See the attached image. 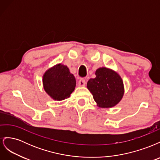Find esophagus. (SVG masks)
<instances>
[{
	"label": "esophagus",
	"instance_id": "esophagus-1",
	"mask_svg": "<svg viewBox=\"0 0 160 160\" xmlns=\"http://www.w3.org/2000/svg\"><path fill=\"white\" fill-rule=\"evenodd\" d=\"M78 84H79V87H84L86 84V81L83 79H81L78 82Z\"/></svg>",
	"mask_w": 160,
	"mask_h": 160
}]
</instances>
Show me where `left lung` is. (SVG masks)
Wrapping results in <instances>:
<instances>
[{
  "instance_id": "obj_1",
  "label": "left lung",
  "mask_w": 160,
  "mask_h": 160,
  "mask_svg": "<svg viewBox=\"0 0 160 160\" xmlns=\"http://www.w3.org/2000/svg\"><path fill=\"white\" fill-rule=\"evenodd\" d=\"M95 75L94 79L88 81L87 88L93 95L97 105L101 108H111L118 105L124 94L122 77L107 67L97 69Z\"/></svg>"
}]
</instances>
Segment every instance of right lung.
Returning a JSON list of instances; mask_svg holds the SVG:
<instances>
[{
	"mask_svg": "<svg viewBox=\"0 0 160 160\" xmlns=\"http://www.w3.org/2000/svg\"><path fill=\"white\" fill-rule=\"evenodd\" d=\"M42 85L46 93L55 101L70 97L76 86V80L66 65L57 64L46 71L42 76Z\"/></svg>",
	"mask_w": 160,
	"mask_h": 160,
	"instance_id": "add662e5",
	"label": "right lung"
}]
</instances>
